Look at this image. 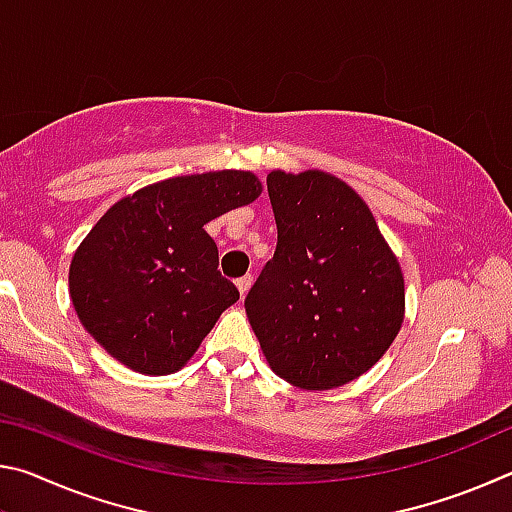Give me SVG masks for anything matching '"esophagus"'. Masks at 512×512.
I'll return each instance as SVG.
<instances>
[{"instance_id": "34e87169", "label": "esophagus", "mask_w": 512, "mask_h": 512, "mask_svg": "<svg viewBox=\"0 0 512 512\" xmlns=\"http://www.w3.org/2000/svg\"><path fill=\"white\" fill-rule=\"evenodd\" d=\"M250 284H253V275H250V273L237 277V289H239L241 296H246L248 289H250Z\"/></svg>"}]
</instances>
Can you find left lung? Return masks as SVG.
I'll return each instance as SVG.
<instances>
[{
	"mask_svg": "<svg viewBox=\"0 0 512 512\" xmlns=\"http://www.w3.org/2000/svg\"><path fill=\"white\" fill-rule=\"evenodd\" d=\"M277 246L246 314L277 377L307 391L357 379L404 320V277L368 205L323 171L266 178Z\"/></svg>",
	"mask_w": 512,
	"mask_h": 512,
	"instance_id": "obj_1",
	"label": "left lung"
}]
</instances>
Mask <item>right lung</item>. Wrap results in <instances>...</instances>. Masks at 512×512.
Wrapping results in <instances>:
<instances>
[{
    "label": "right lung",
    "mask_w": 512,
    "mask_h": 512,
    "mask_svg": "<svg viewBox=\"0 0 512 512\" xmlns=\"http://www.w3.org/2000/svg\"><path fill=\"white\" fill-rule=\"evenodd\" d=\"M250 171L169 178L101 216L69 266V296L83 327L142 375L185 366L239 291L219 266L207 221L253 203Z\"/></svg>",
    "instance_id": "right-lung-1"
}]
</instances>
